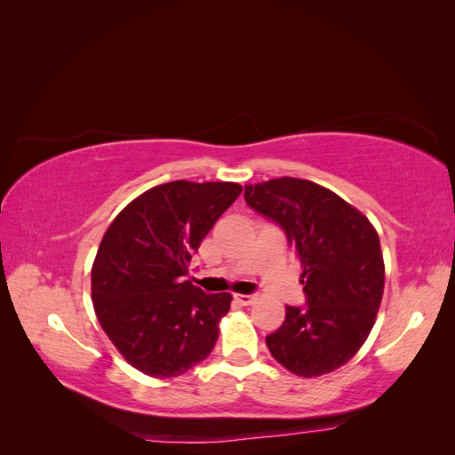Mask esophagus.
I'll list each match as a JSON object with an SVG mask.
<instances>
[{"label": "esophagus", "instance_id": "34e87169", "mask_svg": "<svg viewBox=\"0 0 455 455\" xmlns=\"http://www.w3.org/2000/svg\"><path fill=\"white\" fill-rule=\"evenodd\" d=\"M235 301L241 306H251L254 301V296L252 294H235Z\"/></svg>", "mask_w": 455, "mask_h": 455}]
</instances>
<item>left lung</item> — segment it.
<instances>
[{
  "label": "left lung",
  "mask_w": 455,
  "mask_h": 455,
  "mask_svg": "<svg viewBox=\"0 0 455 455\" xmlns=\"http://www.w3.org/2000/svg\"><path fill=\"white\" fill-rule=\"evenodd\" d=\"M244 201L284 231L304 269L306 306H286L283 324L266 338L273 359L304 378L343 366L366 341L381 304L376 229L334 191L299 178L246 186Z\"/></svg>",
  "instance_id": "left-lung-1"
}]
</instances>
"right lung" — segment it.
Here are the masks:
<instances>
[{
	"instance_id": "right-lung-1",
	"label": "right lung",
	"mask_w": 455,
	"mask_h": 455,
	"mask_svg": "<svg viewBox=\"0 0 455 455\" xmlns=\"http://www.w3.org/2000/svg\"><path fill=\"white\" fill-rule=\"evenodd\" d=\"M241 191L233 182L161 184L108 228L91 271L92 304L104 332L136 370L174 378L211 355L231 294L191 284L188 264Z\"/></svg>"
}]
</instances>
